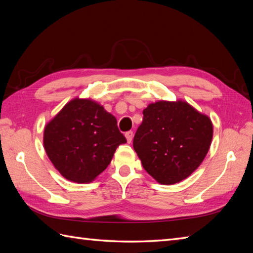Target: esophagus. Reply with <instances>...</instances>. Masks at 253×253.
<instances>
[{
  "mask_svg": "<svg viewBox=\"0 0 253 253\" xmlns=\"http://www.w3.org/2000/svg\"><path fill=\"white\" fill-rule=\"evenodd\" d=\"M125 137H126V139H127V142L130 143L131 140H132V137H133L132 131H127V132L125 133Z\"/></svg>",
  "mask_w": 253,
  "mask_h": 253,
  "instance_id": "34e87169",
  "label": "esophagus"
}]
</instances>
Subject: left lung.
<instances>
[{
	"label": "left lung",
	"mask_w": 253,
	"mask_h": 253,
	"mask_svg": "<svg viewBox=\"0 0 253 253\" xmlns=\"http://www.w3.org/2000/svg\"><path fill=\"white\" fill-rule=\"evenodd\" d=\"M133 149L143 169L162 185L186 179L206 158L213 137L210 117L186 101H158L143 110Z\"/></svg>",
	"instance_id": "1"
}]
</instances>
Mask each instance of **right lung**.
Wrapping results in <instances>:
<instances>
[{
    "label": "right lung",
    "mask_w": 253,
    "mask_h": 253,
    "mask_svg": "<svg viewBox=\"0 0 253 253\" xmlns=\"http://www.w3.org/2000/svg\"><path fill=\"white\" fill-rule=\"evenodd\" d=\"M117 121L98 102L75 98L46 124L43 146L63 177L91 182L111 163L117 147L126 143Z\"/></svg>",
    "instance_id": "obj_1"
}]
</instances>
